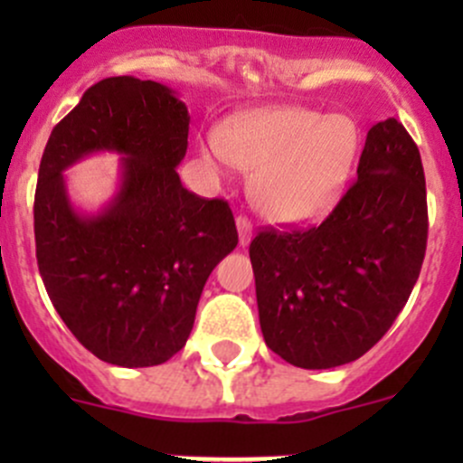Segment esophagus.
<instances>
[{
    "label": "esophagus",
    "instance_id": "1",
    "mask_svg": "<svg viewBox=\"0 0 463 463\" xmlns=\"http://www.w3.org/2000/svg\"><path fill=\"white\" fill-rule=\"evenodd\" d=\"M237 232H240V246H249L250 235H253V226L246 217H237Z\"/></svg>",
    "mask_w": 463,
    "mask_h": 463
}]
</instances>
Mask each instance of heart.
<instances>
[{
    "mask_svg": "<svg viewBox=\"0 0 463 463\" xmlns=\"http://www.w3.org/2000/svg\"><path fill=\"white\" fill-rule=\"evenodd\" d=\"M363 132L347 114L305 107H264L199 138L203 163L217 172L258 170L253 202L275 223H309L343 197L361 154Z\"/></svg>",
    "mask_w": 463,
    "mask_h": 463,
    "instance_id": "b5f03b06",
    "label": "heart"
}]
</instances>
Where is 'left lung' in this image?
Returning <instances> with one entry per match:
<instances>
[{
  "label": "left lung",
  "mask_w": 463,
  "mask_h": 463,
  "mask_svg": "<svg viewBox=\"0 0 463 463\" xmlns=\"http://www.w3.org/2000/svg\"><path fill=\"white\" fill-rule=\"evenodd\" d=\"M356 175L320 226L250 241L261 334L302 370L370 352L408 302L426 255L421 154L399 120L367 132Z\"/></svg>",
  "instance_id": "obj_1"
}]
</instances>
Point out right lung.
<instances>
[{"mask_svg":"<svg viewBox=\"0 0 463 463\" xmlns=\"http://www.w3.org/2000/svg\"><path fill=\"white\" fill-rule=\"evenodd\" d=\"M190 114L175 89L105 78L51 132L35 190L42 282L100 361L152 367L184 349L205 279L237 246L231 208L184 188ZM118 153L119 188L96 213L71 202L63 170Z\"/></svg>","mask_w":463,"mask_h":463,"instance_id":"add662e5","label":"right lung"}]
</instances>
